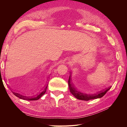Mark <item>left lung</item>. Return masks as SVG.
<instances>
[{
  "mask_svg": "<svg viewBox=\"0 0 127 127\" xmlns=\"http://www.w3.org/2000/svg\"><path fill=\"white\" fill-rule=\"evenodd\" d=\"M68 85L69 88L70 93L74 96L80 100L83 101H89L91 99H93L96 98H101L104 95L106 92L108 91L111 87H106L105 89H103L100 91L97 92L96 93H93L91 91H82L79 88H77L75 87L74 84L71 82L70 75L68 80Z\"/></svg>",
  "mask_w": 127,
  "mask_h": 127,
  "instance_id": "obj_1",
  "label": "left lung"
}]
</instances>
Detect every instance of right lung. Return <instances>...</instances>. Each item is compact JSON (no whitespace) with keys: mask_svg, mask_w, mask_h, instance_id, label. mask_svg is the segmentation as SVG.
<instances>
[{"mask_svg":"<svg viewBox=\"0 0 127 127\" xmlns=\"http://www.w3.org/2000/svg\"><path fill=\"white\" fill-rule=\"evenodd\" d=\"M48 84H47L45 85H44L40 90L36 92L35 93H33L32 94H29V93H25L24 92H13V94L21 99H24L28 101H35L39 99L41 96H43L47 89Z\"/></svg>","mask_w":127,"mask_h":127,"instance_id":"right-lung-1","label":"right lung"}]
</instances>
